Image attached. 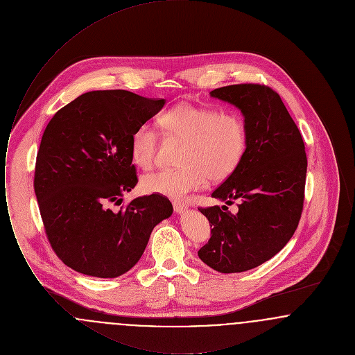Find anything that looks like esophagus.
I'll use <instances>...</instances> for the list:
<instances>
[{
	"label": "esophagus",
	"mask_w": 355,
	"mask_h": 355,
	"mask_svg": "<svg viewBox=\"0 0 355 355\" xmlns=\"http://www.w3.org/2000/svg\"><path fill=\"white\" fill-rule=\"evenodd\" d=\"M173 207H174V211H175V213L182 214V213H185L189 206H187V203L181 202V201H174V202H173Z\"/></svg>",
	"instance_id": "esophagus-1"
}]
</instances>
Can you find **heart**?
<instances>
[{
    "label": "heart",
    "mask_w": 355,
    "mask_h": 355,
    "mask_svg": "<svg viewBox=\"0 0 355 355\" xmlns=\"http://www.w3.org/2000/svg\"><path fill=\"white\" fill-rule=\"evenodd\" d=\"M162 126L170 135L185 141L178 169L161 170L142 178L146 193L182 198L210 181L229 178L241 165L248 149V129L236 112H220L182 102L161 116ZM158 149L157 133L149 123L139 125L132 135L130 153L135 164L150 169Z\"/></svg>",
    "instance_id": "obj_1"
}]
</instances>
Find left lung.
Returning <instances> with one entry per match:
<instances>
[{
  "mask_svg": "<svg viewBox=\"0 0 355 355\" xmlns=\"http://www.w3.org/2000/svg\"><path fill=\"white\" fill-rule=\"evenodd\" d=\"M238 107L248 129V149L238 169L211 197L227 206L198 207L211 236L198 252L220 272H242L269 261L294 234L304 209L307 158L302 135L269 86L229 85L210 92Z\"/></svg>",
  "mask_w": 355,
  "mask_h": 355,
  "instance_id": "1",
  "label": "left lung"
}]
</instances>
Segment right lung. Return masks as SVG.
<instances>
[{
  "instance_id": "add662e5",
  "label": "right lung",
  "mask_w": 355,
  "mask_h": 355,
  "mask_svg": "<svg viewBox=\"0 0 355 355\" xmlns=\"http://www.w3.org/2000/svg\"><path fill=\"white\" fill-rule=\"evenodd\" d=\"M165 100L96 90L60 109L37 153L34 191L54 253L73 270L116 278L139 261L153 229L169 218L162 194L121 205L138 180L130 153L135 129Z\"/></svg>"
}]
</instances>
